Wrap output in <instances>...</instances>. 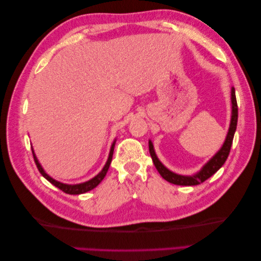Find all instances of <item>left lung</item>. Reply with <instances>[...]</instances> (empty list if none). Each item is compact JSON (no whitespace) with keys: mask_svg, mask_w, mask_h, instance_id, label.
<instances>
[{"mask_svg":"<svg viewBox=\"0 0 261 261\" xmlns=\"http://www.w3.org/2000/svg\"><path fill=\"white\" fill-rule=\"evenodd\" d=\"M231 109L232 110H231L230 126L222 147L220 148V150L216 152L214 156L197 171V173L193 175H180L168 169L162 162H160L159 158L157 157L156 151H154L151 140H149V152H150L154 167L157 168L160 176H162L164 179L171 182V184L181 185V186H193V185H198L201 184V182L205 181L207 178H210L211 176L214 175L221 167H222L226 158L229 156L232 141H233V137L237 130V123H238V105H237L234 87H231Z\"/></svg>","mask_w":261,"mask_h":261,"instance_id":"1","label":"left lung"}]
</instances>
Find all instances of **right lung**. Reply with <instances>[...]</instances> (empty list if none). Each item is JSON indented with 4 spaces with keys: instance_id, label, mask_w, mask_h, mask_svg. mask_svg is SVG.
<instances>
[{
    "instance_id": "add662e5",
    "label": "right lung",
    "mask_w": 261,
    "mask_h": 261,
    "mask_svg": "<svg viewBox=\"0 0 261 261\" xmlns=\"http://www.w3.org/2000/svg\"><path fill=\"white\" fill-rule=\"evenodd\" d=\"M115 141L116 139H114L112 146H111V149H110V153H109V157H108V160L107 163H105L104 167L102 168V170L99 171V173L94 176L93 178H91L90 180L87 181H84V182H80V184H65V182H62V181H58L56 179H54L51 176H49L45 169L42 168V166L40 165V163H39V160L36 156L35 153V150H33V148L31 147L32 149V154H33V158H35V163L37 165L38 167V170L40 171V174L45 177V178L50 181L53 185H55L56 187H58L59 190H62L63 192H65L66 194H70V195H80V194H83V193H86V192H90L92 191L93 188H95L99 182H101L103 180V178L105 177V175H107L108 170H109V167L111 165V162H112V157H113V151H114V146H115Z\"/></svg>"
}]
</instances>
